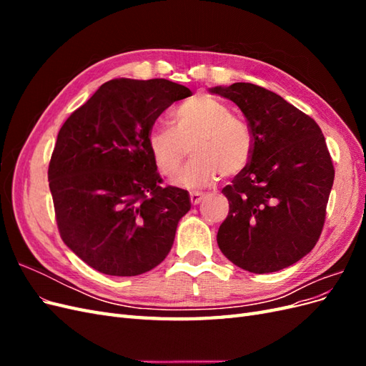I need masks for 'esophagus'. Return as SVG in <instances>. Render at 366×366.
I'll use <instances>...</instances> for the list:
<instances>
[{"label": "esophagus", "mask_w": 366, "mask_h": 366, "mask_svg": "<svg viewBox=\"0 0 366 366\" xmlns=\"http://www.w3.org/2000/svg\"><path fill=\"white\" fill-rule=\"evenodd\" d=\"M189 198H191V203L194 206H197V204L202 203V200L204 198V194H202V192H191Z\"/></svg>", "instance_id": "esophagus-1"}]
</instances>
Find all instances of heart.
<instances>
[{"label":"heart","mask_w":366,"mask_h":366,"mask_svg":"<svg viewBox=\"0 0 366 366\" xmlns=\"http://www.w3.org/2000/svg\"><path fill=\"white\" fill-rule=\"evenodd\" d=\"M148 149L157 171L174 177L191 147L194 159L175 179L183 187H206L221 174L234 177L246 168L252 157L253 137L244 120L232 116L219 99L200 94L177 107L172 128L157 125L148 134Z\"/></svg>","instance_id":"heart-1"}]
</instances>
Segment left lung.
<instances>
[{"label":"left lung","mask_w":366,"mask_h":366,"mask_svg":"<svg viewBox=\"0 0 366 366\" xmlns=\"http://www.w3.org/2000/svg\"><path fill=\"white\" fill-rule=\"evenodd\" d=\"M209 92L238 105L253 137L249 164L223 189L229 215L218 229V247L247 272L282 270L312 252L324 227L335 168L322 131L254 84Z\"/></svg>","instance_id":"obj_1"}]
</instances>
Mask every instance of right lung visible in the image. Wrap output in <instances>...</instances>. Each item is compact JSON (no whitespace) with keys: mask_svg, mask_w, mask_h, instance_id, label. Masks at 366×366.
I'll use <instances>...</instances> for the list:
<instances>
[{"mask_svg":"<svg viewBox=\"0 0 366 366\" xmlns=\"http://www.w3.org/2000/svg\"><path fill=\"white\" fill-rule=\"evenodd\" d=\"M191 94L168 79H113L59 129L49 164L56 223L94 270L137 276L168 257L191 198L160 186L147 139L164 109Z\"/></svg>","mask_w":366,"mask_h":366,"instance_id":"right-lung-1","label":"right lung"}]
</instances>
